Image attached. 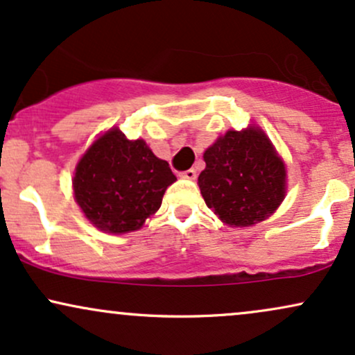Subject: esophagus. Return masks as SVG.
<instances>
[{"label": "esophagus", "mask_w": 355, "mask_h": 355, "mask_svg": "<svg viewBox=\"0 0 355 355\" xmlns=\"http://www.w3.org/2000/svg\"><path fill=\"white\" fill-rule=\"evenodd\" d=\"M182 177L187 178V180H195V178H197V170L195 168L185 170V172H182Z\"/></svg>", "instance_id": "1"}]
</instances>
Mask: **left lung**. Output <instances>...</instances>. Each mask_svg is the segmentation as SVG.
Listing matches in <instances>:
<instances>
[{"instance_id":"left-lung-1","label":"left lung","mask_w":355,"mask_h":355,"mask_svg":"<svg viewBox=\"0 0 355 355\" xmlns=\"http://www.w3.org/2000/svg\"><path fill=\"white\" fill-rule=\"evenodd\" d=\"M198 187L222 222L248 227L260 222L285 197V165L259 128L227 132L203 153Z\"/></svg>"}]
</instances>
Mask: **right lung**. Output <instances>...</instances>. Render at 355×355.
I'll list each match as a JSON object with an SVG mask.
<instances>
[{
  "label": "right lung",
  "instance_id": "right-lung-1",
  "mask_svg": "<svg viewBox=\"0 0 355 355\" xmlns=\"http://www.w3.org/2000/svg\"><path fill=\"white\" fill-rule=\"evenodd\" d=\"M177 180L168 164L144 140L130 141L118 128L100 137L76 165L73 189L87 218L100 230H138L160 209L166 187Z\"/></svg>",
  "mask_w": 355,
  "mask_h": 355
}]
</instances>
